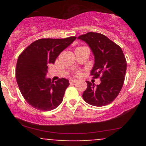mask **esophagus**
I'll return each instance as SVG.
<instances>
[{"instance_id":"esophagus-1","label":"esophagus","mask_w":146,"mask_h":146,"mask_svg":"<svg viewBox=\"0 0 146 146\" xmlns=\"http://www.w3.org/2000/svg\"><path fill=\"white\" fill-rule=\"evenodd\" d=\"M77 82V80H76V79H73V78L70 79V83H75V82Z\"/></svg>"}]
</instances>
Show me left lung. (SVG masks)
<instances>
[{"label":"left lung","mask_w":146,"mask_h":146,"mask_svg":"<svg viewBox=\"0 0 146 146\" xmlns=\"http://www.w3.org/2000/svg\"><path fill=\"white\" fill-rule=\"evenodd\" d=\"M90 48L94 56L91 76H101V83L95 85L87 81L88 88L82 94L89 104L102 107L110 104L118 96L124 82L126 61L121 48L104 35L88 32L78 36Z\"/></svg>","instance_id":"1"}]
</instances>
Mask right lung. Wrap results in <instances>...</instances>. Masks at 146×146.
Masks as SVG:
<instances>
[{"instance_id":"right-lung-1","label":"right lung","mask_w":146,"mask_h":146,"mask_svg":"<svg viewBox=\"0 0 146 146\" xmlns=\"http://www.w3.org/2000/svg\"><path fill=\"white\" fill-rule=\"evenodd\" d=\"M76 39H38L19 56L15 71L17 85L23 98L34 108L50 111L62 102L68 80L63 78L54 82L46 77L47 68Z\"/></svg>"}]
</instances>
